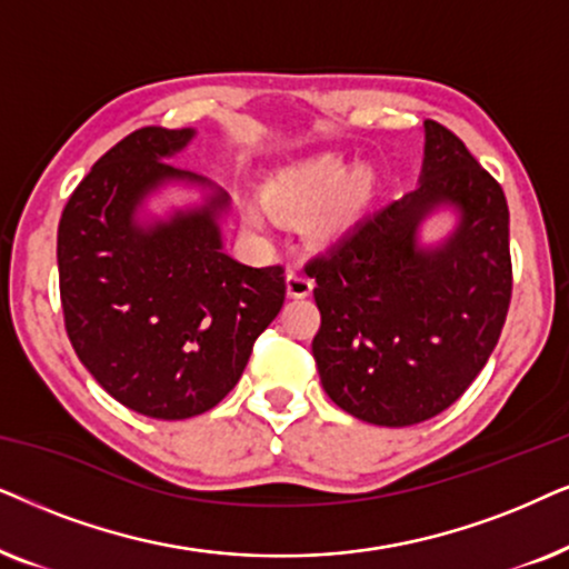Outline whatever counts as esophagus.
<instances>
[{"label":"esophagus","mask_w":569,"mask_h":569,"mask_svg":"<svg viewBox=\"0 0 569 569\" xmlns=\"http://www.w3.org/2000/svg\"><path fill=\"white\" fill-rule=\"evenodd\" d=\"M315 289V280L307 276L305 270L301 268H289V272H286V291H289V297L293 299H305L312 293Z\"/></svg>","instance_id":"esophagus-1"}]
</instances>
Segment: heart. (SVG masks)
Instances as JSON below:
<instances>
[{
  "label": "heart",
  "instance_id": "1",
  "mask_svg": "<svg viewBox=\"0 0 569 569\" xmlns=\"http://www.w3.org/2000/svg\"><path fill=\"white\" fill-rule=\"evenodd\" d=\"M377 192V173L369 166L348 169L336 156H317L312 161L278 173L268 184V200L280 210H312L307 229L317 241H332L353 226ZM244 221L264 229L270 213L260 202H247Z\"/></svg>",
  "mask_w": 569,
  "mask_h": 569
}]
</instances>
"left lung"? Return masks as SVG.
Segmentation results:
<instances>
[{"label": "left lung", "mask_w": 569, "mask_h": 569, "mask_svg": "<svg viewBox=\"0 0 569 569\" xmlns=\"http://www.w3.org/2000/svg\"><path fill=\"white\" fill-rule=\"evenodd\" d=\"M448 209L457 226L423 240L422 223ZM307 272L322 317L312 353L332 403L377 427L427 421L463 396L502 332L512 293L502 187L427 119L419 187Z\"/></svg>", "instance_id": "obj_1"}]
</instances>
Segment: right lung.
Returning <instances> with one entry per match:
<instances>
[{
	"label": "right lung",
	"mask_w": 569,
	"mask_h": 569,
	"mask_svg": "<svg viewBox=\"0 0 569 569\" xmlns=\"http://www.w3.org/2000/svg\"><path fill=\"white\" fill-rule=\"evenodd\" d=\"M194 134H127L74 189L57 233L74 353L113 400L163 421L221 403L286 299L280 264L252 268L223 252L231 197L169 163ZM171 186L201 200L153 217L149 200Z\"/></svg>",
	"instance_id": "add662e5"
}]
</instances>
